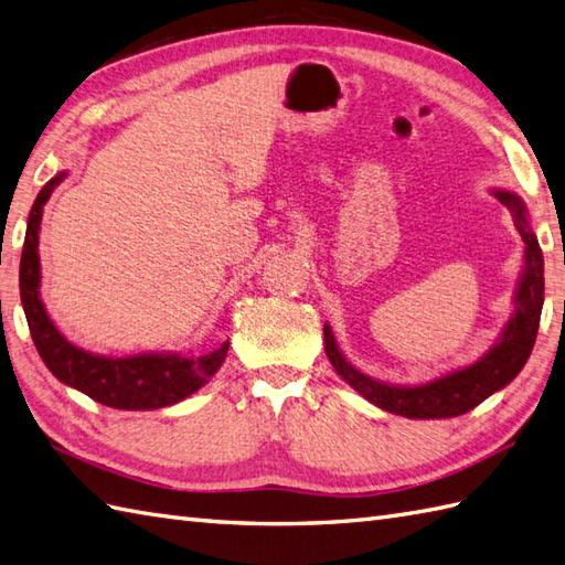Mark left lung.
<instances>
[{
	"instance_id": "left-lung-1",
	"label": "left lung",
	"mask_w": 565,
	"mask_h": 565,
	"mask_svg": "<svg viewBox=\"0 0 565 565\" xmlns=\"http://www.w3.org/2000/svg\"><path fill=\"white\" fill-rule=\"evenodd\" d=\"M491 195L512 212L524 242V258L515 297H512V315L498 341L479 360L423 384H392L358 370L338 348L331 326L323 323V348L333 370L372 406L413 420L455 418L505 388L530 360L544 307V256L532 230L527 203L505 188H491Z\"/></svg>"
}]
</instances>
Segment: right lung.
Listing matches in <instances>:
<instances>
[{"label":"right lung","instance_id":"right-lung-1","mask_svg":"<svg viewBox=\"0 0 565 565\" xmlns=\"http://www.w3.org/2000/svg\"><path fill=\"white\" fill-rule=\"evenodd\" d=\"M67 171L50 179L31 207L26 239L21 250L19 287L21 305L26 315L31 338L38 355L55 377L94 401L120 411H154L179 404V401L203 388L227 358L230 341L205 355H185L177 350L137 355H98L67 341L50 319L41 299V256H38V234H41L43 207L55 188L65 181Z\"/></svg>","mask_w":565,"mask_h":565}]
</instances>
